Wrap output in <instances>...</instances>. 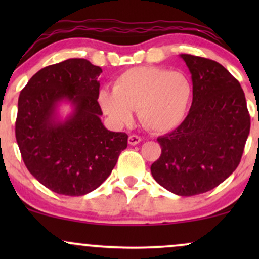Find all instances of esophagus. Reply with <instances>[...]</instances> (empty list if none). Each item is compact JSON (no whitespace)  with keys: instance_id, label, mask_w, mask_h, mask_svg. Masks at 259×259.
<instances>
[{"instance_id":"34e87169","label":"esophagus","mask_w":259,"mask_h":259,"mask_svg":"<svg viewBox=\"0 0 259 259\" xmlns=\"http://www.w3.org/2000/svg\"><path fill=\"white\" fill-rule=\"evenodd\" d=\"M141 141V138L138 135H130L129 139H127V142H129V145H132V146H135V145H138L139 142Z\"/></svg>"}]
</instances>
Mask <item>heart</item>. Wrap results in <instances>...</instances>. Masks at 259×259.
<instances>
[{
  "label": "heart",
  "instance_id": "1",
  "mask_svg": "<svg viewBox=\"0 0 259 259\" xmlns=\"http://www.w3.org/2000/svg\"><path fill=\"white\" fill-rule=\"evenodd\" d=\"M191 100L192 84L185 74L153 65L130 68L115 78L113 91L99 94V105L113 125H129L138 109L142 124L154 133L177 129Z\"/></svg>",
  "mask_w": 259,
  "mask_h": 259
}]
</instances>
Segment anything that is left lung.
I'll return each mask as SVG.
<instances>
[{"mask_svg": "<svg viewBox=\"0 0 259 259\" xmlns=\"http://www.w3.org/2000/svg\"><path fill=\"white\" fill-rule=\"evenodd\" d=\"M180 57L191 73V108L177 129L157 139L162 153L151 173L168 191L194 196L214 189L237 168L251 118L241 85L222 64Z\"/></svg>", "mask_w": 259, "mask_h": 259, "instance_id": "obj_1", "label": "left lung"}]
</instances>
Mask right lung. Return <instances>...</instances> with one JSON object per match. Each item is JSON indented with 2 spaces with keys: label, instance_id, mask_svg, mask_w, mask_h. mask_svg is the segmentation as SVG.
Instances as JSON below:
<instances>
[{
  "label": "right lung",
  "instance_id": "obj_1",
  "mask_svg": "<svg viewBox=\"0 0 259 259\" xmlns=\"http://www.w3.org/2000/svg\"><path fill=\"white\" fill-rule=\"evenodd\" d=\"M102 69L70 58L35 74L19 95L16 139L26 168L53 192L82 196L97 189L127 146L125 133L109 132L97 102ZM62 103L72 112L59 114Z\"/></svg>",
  "mask_w": 259,
  "mask_h": 259
}]
</instances>
